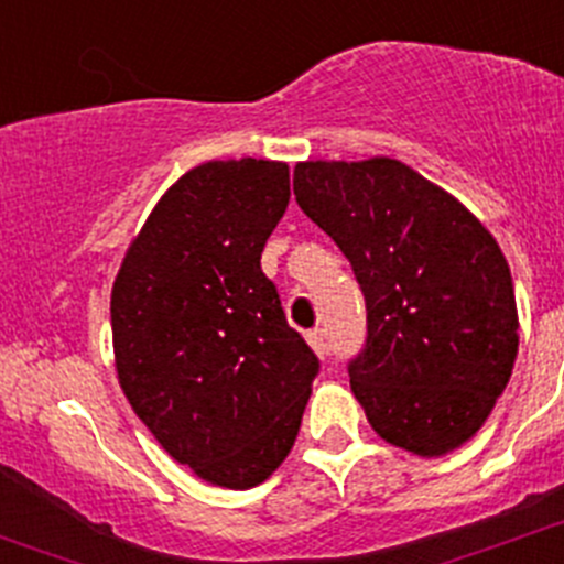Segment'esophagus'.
Here are the masks:
<instances>
[{
    "mask_svg": "<svg viewBox=\"0 0 564 564\" xmlns=\"http://www.w3.org/2000/svg\"><path fill=\"white\" fill-rule=\"evenodd\" d=\"M306 343H310V348L315 350L317 356H328V343H326V337H323L321 328H312V332H306Z\"/></svg>",
    "mask_w": 564,
    "mask_h": 564,
    "instance_id": "1",
    "label": "esophagus"
}]
</instances>
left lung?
<instances>
[{"instance_id": "obj_1", "label": "left lung", "mask_w": 564, "mask_h": 564, "mask_svg": "<svg viewBox=\"0 0 564 564\" xmlns=\"http://www.w3.org/2000/svg\"><path fill=\"white\" fill-rule=\"evenodd\" d=\"M293 194L365 293L367 343L348 372L372 431L420 458L464 447L518 356L516 290L496 238L387 155L301 161Z\"/></svg>"}]
</instances>
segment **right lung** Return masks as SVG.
<instances>
[{"mask_svg":"<svg viewBox=\"0 0 564 564\" xmlns=\"http://www.w3.org/2000/svg\"><path fill=\"white\" fill-rule=\"evenodd\" d=\"M288 203L284 161H205L155 203L111 284L122 394L177 464L219 488L280 469L321 370L260 269Z\"/></svg>","mask_w":564,"mask_h":564,"instance_id":"add662e5","label":"right lung"}]
</instances>
